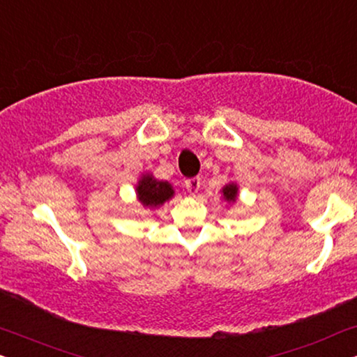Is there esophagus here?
<instances>
[{
  "instance_id": "esophagus-1",
  "label": "esophagus",
  "mask_w": 357,
  "mask_h": 357,
  "mask_svg": "<svg viewBox=\"0 0 357 357\" xmlns=\"http://www.w3.org/2000/svg\"><path fill=\"white\" fill-rule=\"evenodd\" d=\"M184 188H186L191 194H196L199 191V188H201V178L196 176V178L186 179V181H184Z\"/></svg>"
}]
</instances>
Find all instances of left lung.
<instances>
[{
    "instance_id": "8db88e82",
    "label": "left lung",
    "mask_w": 357,
    "mask_h": 357,
    "mask_svg": "<svg viewBox=\"0 0 357 357\" xmlns=\"http://www.w3.org/2000/svg\"><path fill=\"white\" fill-rule=\"evenodd\" d=\"M222 192L227 201H235L236 199V186H234V184H228V186L223 188Z\"/></svg>"
}]
</instances>
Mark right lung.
I'll list each match as a JSON object with an SVG mask.
<instances>
[{"label":"right lung","mask_w":357,"mask_h":357,"mask_svg":"<svg viewBox=\"0 0 357 357\" xmlns=\"http://www.w3.org/2000/svg\"><path fill=\"white\" fill-rule=\"evenodd\" d=\"M137 194H139L140 202L149 207V206H160V204L168 201L174 192L168 183L156 181V179L151 178V176H145V178L139 183Z\"/></svg>","instance_id":"right-lung-1"}]
</instances>
